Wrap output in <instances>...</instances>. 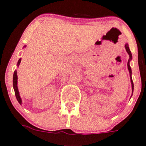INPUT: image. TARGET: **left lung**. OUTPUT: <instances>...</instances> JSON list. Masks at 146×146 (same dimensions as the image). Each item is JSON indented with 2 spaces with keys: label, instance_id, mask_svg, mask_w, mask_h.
<instances>
[{
  "label": "left lung",
  "instance_id": "1",
  "mask_svg": "<svg viewBox=\"0 0 146 146\" xmlns=\"http://www.w3.org/2000/svg\"><path fill=\"white\" fill-rule=\"evenodd\" d=\"M125 48H126V51H127V53L129 54V61H128L127 66H128V70H129V74H130V79H131V87H132V95H133V80H132V78H131L132 72H131V66H130V61L132 60V54H131V52L130 49H129V44H128V43H126V44H125Z\"/></svg>",
  "mask_w": 146,
  "mask_h": 146
}]
</instances>
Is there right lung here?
Masks as SVG:
<instances>
[{
	"mask_svg": "<svg viewBox=\"0 0 146 146\" xmlns=\"http://www.w3.org/2000/svg\"><path fill=\"white\" fill-rule=\"evenodd\" d=\"M26 47V46H24L23 48ZM20 62H21V58L18 60V62L17 64V66L18 67L20 66ZM13 89H14L15 91V94L16 98H17V101L18 102L20 103V104H22V99L20 96V92H19L18 90V88H17V70H15L14 71V74H13Z\"/></svg>",
	"mask_w": 146,
	"mask_h": 146,
	"instance_id": "right-lung-1",
	"label": "right lung"
}]
</instances>
